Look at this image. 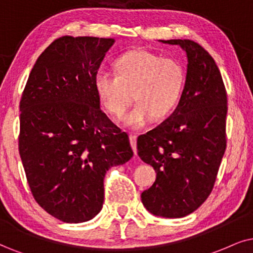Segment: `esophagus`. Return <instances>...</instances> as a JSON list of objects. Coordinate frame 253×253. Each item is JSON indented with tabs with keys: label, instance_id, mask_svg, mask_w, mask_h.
Instances as JSON below:
<instances>
[{
	"label": "esophagus",
	"instance_id": "obj_1",
	"mask_svg": "<svg viewBox=\"0 0 253 253\" xmlns=\"http://www.w3.org/2000/svg\"><path fill=\"white\" fill-rule=\"evenodd\" d=\"M136 135L135 134H132L130 133L129 134V141H130V146H132V148H133V152H134V154L136 155Z\"/></svg>",
	"mask_w": 253,
	"mask_h": 253
}]
</instances>
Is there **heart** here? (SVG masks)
<instances>
[{
  "label": "heart",
  "instance_id": "heart-1",
  "mask_svg": "<svg viewBox=\"0 0 253 253\" xmlns=\"http://www.w3.org/2000/svg\"><path fill=\"white\" fill-rule=\"evenodd\" d=\"M113 70L114 73L106 70L94 73V93L106 113L121 118L133 92L136 103L125 117L129 128H141L152 118L166 119L183 97L187 75L177 59L164 58L148 50H132L114 59Z\"/></svg>",
  "mask_w": 253,
  "mask_h": 253
}]
</instances>
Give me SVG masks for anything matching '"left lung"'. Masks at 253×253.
Masks as SVG:
<instances>
[{
  "label": "left lung",
  "instance_id": "8db88e82",
  "mask_svg": "<svg viewBox=\"0 0 253 253\" xmlns=\"http://www.w3.org/2000/svg\"><path fill=\"white\" fill-rule=\"evenodd\" d=\"M187 53V82L176 110L137 137V154L156 171L141 194L150 213L181 218L203 204L215 184L226 147L228 99L215 60L190 40L160 41Z\"/></svg>",
  "mask_w": 253,
  "mask_h": 253
}]
</instances>
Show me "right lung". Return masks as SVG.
<instances>
[{
    "label": "right lung",
    "instance_id": "1",
    "mask_svg": "<svg viewBox=\"0 0 253 253\" xmlns=\"http://www.w3.org/2000/svg\"><path fill=\"white\" fill-rule=\"evenodd\" d=\"M113 38L64 36L35 63L20 103L18 149L35 200L66 223L100 212L108 169L133 156L129 139L100 110L93 76Z\"/></svg>",
    "mask_w": 253,
    "mask_h": 253
}]
</instances>
